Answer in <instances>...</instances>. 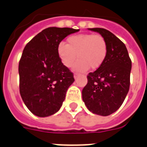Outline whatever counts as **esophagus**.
I'll return each mask as SVG.
<instances>
[{
	"label": "esophagus",
	"instance_id": "esophagus-1",
	"mask_svg": "<svg viewBox=\"0 0 147 147\" xmlns=\"http://www.w3.org/2000/svg\"><path fill=\"white\" fill-rule=\"evenodd\" d=\"M74 79H76L79 76V74H74Z\"/></svg>",
	"mask_w": 147,
	"mask_h": 147
}]
</instances>
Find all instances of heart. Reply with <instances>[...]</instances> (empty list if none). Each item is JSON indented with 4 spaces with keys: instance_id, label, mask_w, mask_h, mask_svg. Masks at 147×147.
<instances>
[{
    "instance_id": "1",
    "label": "heart",
    "mask_w": 147,
    "mask_h": 147,
    "mask_svg": "<svg viewBox=\"0 0 147 147\" xmlns=\"http://www.w3.org/2000/svg\"><path fill=\"white\" fill-rule=\"evenodd\" d=\"M108 46L106 39L100 34H80L73 35L67 40V44L61 42L57 53L63 65L67 67L74 65V70L79 72L99 68L107 59Z\"/></svg>"
}]
</instances>
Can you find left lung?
Here are the masks:
<instances>
[{
	"label": "left lung",
	"instance_id": "1",
	"mask_svg": "<svg viewBox=\"0 0 147 147\" xmlns=\"http://www.w3.org/2000/svg\"><path fill=\"white\" fill-rule=\"evenodd\" d=\"M88 29L106 39L108 51L104 64L87 76L82 100L94 114L109 116L119 108L128 94L131 60L125 45L113 33L100 28Z\"/></svg>",
	"mask_w": 147,
	"mask_h": 147
}]
</instances>
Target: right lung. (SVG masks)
<instances>
[{"instance_id": "obj_1", "label": "right lung", "mask_w": 147, "mask_h": 147, "mask_svg": "<svg viewBox=\"0 0 147 147\" xmlns=\"http://www.w3.org/2000/svg\"><path fill=\"white\" fill-rule=\"evenodd\" d=\"M77 31L70 28H48L25 46L19 64V92L33 114L51 116L62 105L74 78L61 61L57 47L67 35Z\"/></svg>"}]
</instances>
